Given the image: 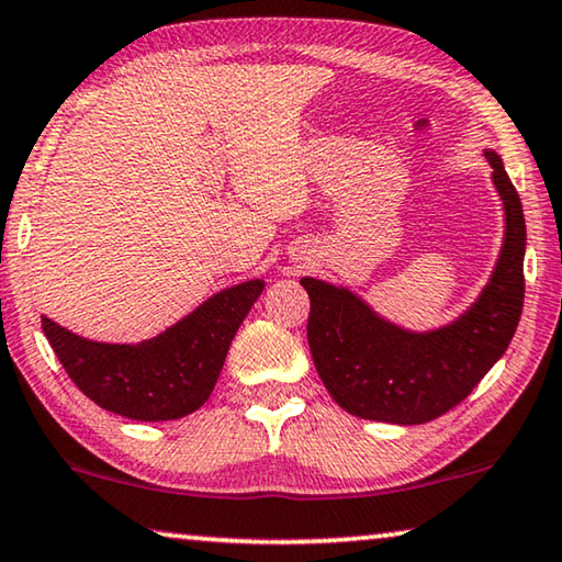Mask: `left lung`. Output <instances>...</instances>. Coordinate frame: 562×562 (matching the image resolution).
Returning <instances> with one entry per match:
<instances>
[{
	"label": "left lung",
	"instance_id": "8db88e82",
	"mask_svg": "<svg viewBox=\"0 0 562 562\" xmlns=\"http://www.w3.org/2000/svg\"><path fill=\"white\" fill-rule=\"evenodd\" d=\"M505 203V246L487 289L460 322L431 334L386 324L349 291L301 279L311 299L308 347L334 402L353 417L422 425L468 400L517 329L525 299V215L497 153L487 150Z\"/></svg>",
	"mask_w": 562,
	"mask_h": 562
}]
</instances>
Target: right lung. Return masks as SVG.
<instances>
[{
    "instance_id": "1",
    "label": "right lung",
    "mask_w": 562,
    "mask_h": 562,
    "mask_svg": "<svg viewBox=\"0 0 562 562\" xmlns=\"http://www.w3.org/2000/svg\"><path fill=\"white\" fill-rule=\"evenodd\" d=\"M261 281L215 293L191 316L135 347L98 344L42 316V329L77 390L102 409L140 422H166L209 400L228 347L244 324Z\"/></svg>"
}]
</instances>
